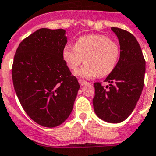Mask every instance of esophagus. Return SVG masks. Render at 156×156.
<instances>
[{
  "mask_svg": "<svg viewBox=\"0 0 156 156\" xmlns=\"http://www.w3.org/2000/svg\"><path fill=\"white\" fill-rule=\"evenodd\" d=\"M78 82H79V83H80V85L81 86H83V85H85V84H87V82L85 80H83V79H79L78 80Z\"/></svg>",
  "mask_w": 156,
  "mask_h": 156,
  "instance_id": "esophagus-1",
  "label": "esophagus"
}]
</instances>
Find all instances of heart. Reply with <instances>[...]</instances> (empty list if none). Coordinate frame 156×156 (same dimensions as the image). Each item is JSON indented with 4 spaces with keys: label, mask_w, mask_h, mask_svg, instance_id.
Segmentation results:
<instances>
[{
    "label": "heart",
    "mask_w": 156,
    "mask_h": 156,
    "mask_svg": "<svg viewBox=\"0 0 156 156\" xmlns=\"http://www.w3.org/2000/svg\"><path fill=\"white\" fill-rule=\"evenodd\" d=\"M120 55L118 44L104 35L81 36L76 40L74 46L66 45L62 51L64 61L70 70H77L85 61L77 72V75L85 78L110 74L117 66Z\"/></svg>",
    "instance_id": "obj_1"
}]
</instances>
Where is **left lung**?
<instances>
[{
	"instance_id": "8db88e82",
	"label": "left lung",
	"mask_w": 156,
	"mask_h": 156,
	"mask_svg": "<svg viewBox=\"0 0 156 156\" xmlns=\"http://www.w3.org/2000/svg\"><path fill=\"white\" fill-rule=\"evenodd\" d=\"M121 47L117 66L104 82L110 84L104 88L102 83H95L94 110L100 119L110 123L125 121L131 114L140 97L144 85L145 59L136 38L118 27H111Z\"/></svg>"
}]
</instances>
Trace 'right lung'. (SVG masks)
<instances>
[{
    "label": "right lung",
    "mask_w": 156,
    "mask_h": 156,
    "mask_svg": "<svg viewBox=\"0 0 156 156\" xmlns=\"http://www.w3.org/2000/svg\"><path fill=\"white\" fill-rule=\"evenodd\" d=\"M66 30L41 28L18 45L12 79L26 113L40 126L56 127L68 118L80 87L62 57Z\"/></svg>",
    "instance_id": "add662e5"
}]
</instances>
